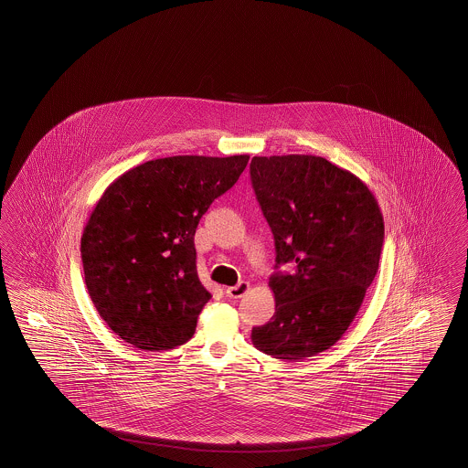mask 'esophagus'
Listing matches in <instances>:
<instances>
[{"label": "esophagus", "instance_id": "34e87169", "mask_svg": "<svg viewBox=\"0 0 468 468\" xmlns=\"http://www.w3.org/2000/svg\"><path fill=\"white\" fill-rule=\"evenodd\" d=\"M249 288H250V284L247 283V282H240V283L235 284V286H228L225 293L229 298H241L249 292Z\"/></svg>", "mask_w": 468, "mask_h": 468}]
</instances>
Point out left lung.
<instances>
[{
    "mask_svg": "<svg viewBox=\"0 0 468 468\" xmlns=\"http://www.w3.org/2000/svg\"><path fill=\"white\" fill-rule=\"evenodd\" d=\"M250 180L276 247V312L252 329L257 350L302 362L352 324L383 250L378 200L354 173L324 157H252Z\"/></svg>",
    "mask_w": 468,
    "mask_h": 468,
    "instance_id": "8db88e82",
    "label": "left lung"
}]
</instances>
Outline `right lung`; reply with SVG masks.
Returning <instances> with one entry per match:
<instances>
[{
	"label": "right lung",
	"mask_w": 468,
	"mask_h": 468,
	"mask_svg": "<svg viewBox=\"0 0 468 468\" xmlns=\"http://www.w3.org/2000/svg\"><path fill=\"white\" fill-rule=\"evenodd\" d=\"M247 163V154L163 157L106 188L85 225L80 254L90 300L122 340L159 352L194 336L211 298L198 280L194 235Z\"/></svg>",
	"instance_id": "1"
}]
</instances>
